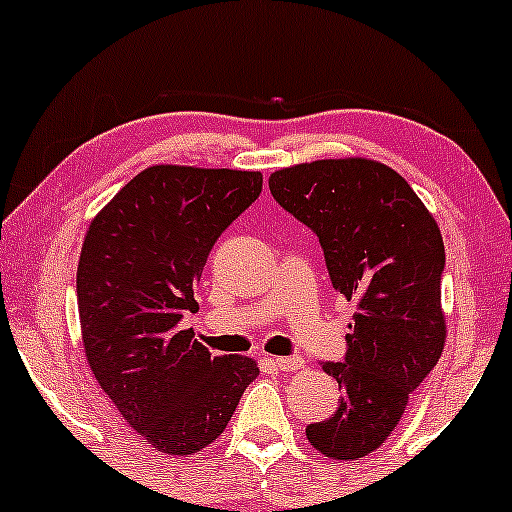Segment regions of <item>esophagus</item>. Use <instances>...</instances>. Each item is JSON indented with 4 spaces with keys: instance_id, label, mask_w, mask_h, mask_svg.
I'll use <instances>...</instances> for the list:
<instances>
[{
    "instance_id": "obj_1",
    "label": "esophagus",
    "mask_w": 512,
    "mask_h": 512,
    "mask_svg": "<svg viewBox=\"0 0 512 512\" xmlns=\"http://www.w3.org/2000/svg\"><path fill=\"white\" fill-rule=\"evenodd\" d=\"M274 367H277L279 372H294V369L303 367V357H299V355L277 357V359H274Z\"/></svg>"
}]
</instances>
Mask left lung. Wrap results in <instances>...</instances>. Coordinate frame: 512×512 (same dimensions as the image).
Masks as SVG:
<instances>
[{
	"label": "left lung",
	"mask_w": 512,
	"mask_h": 512,
	"mask_svg": "<svg viewBox=\"0 0 512 512\" xmlns=\"http://www.w3.org/2000/svg\"><path fill=\"white\" fill-rule=\"evenodd\" d=\"M269 192L318 235L333 289L357 301L345 359L323 362L342 389L338 408L306 437L325 457H367L445 347L440 228L401 174L362 157L286 167Z\"/></svg>",
	"instance_id": "8db88e82"
}]
</instances>
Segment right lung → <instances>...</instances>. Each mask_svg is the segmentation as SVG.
<instances>
[{
  "mask_svg": "<svg viewBox=\"0 0 512 512\" xmlns=\"http://www.w3.org/2000/svg\"><path fill=\"white\" fill-rule=\"evenodd\" d=\"M262 192V174L155 165L92 221L77 265L87 362L133 430L167 454H194L223 430L260 369L213 357L184 313L211 247Z\"/></svg>",
  "mask_w": 512,
  "mask_h": 512,
  "instance_id": "obj_1",
  "label": "right lung"
}]
</instances>
